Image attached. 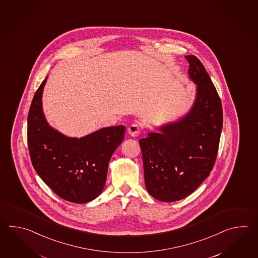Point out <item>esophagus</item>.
Masks as SVG:
<instances>
[{
  "label": "esophagus",
  "instance_id": "esophagus-1",
  "mask_svg": "<svg viewBox=\"0 0 258 258\" xmlns=\"http://www.w3.org/2000/svg\"><path fill=\"white\" fill-rule=\"evenodd\" d=\"M128 134L131 136L132 137H137L139 136L140 134V130H139V127L137 124H132L131 126L128 128Z\"/></svg>",
  "mask_w": 258,
  "mask_h": 258
}]
</instances>
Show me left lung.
<instances>
[{
    "mask_svg": "<svg viewBox=\"0 0 258 258\" xmlns=\"http://www.w3.org/2000/svg\"><path fill=\"white\" fill-rule=\"evenodd\" d=\"M185 58L189 78L197 85L191 109L139 140L147 190L162 202L186 198L209 177L222 130L221 101L209 74L196 56Z\"/></svg>",
    "mask_w": 258,
    "mask_h": 258,
    "instance_id": "8db88e82",
    "label": "left lung"
}]
</instances>
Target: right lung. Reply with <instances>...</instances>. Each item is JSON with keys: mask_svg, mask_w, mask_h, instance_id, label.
Instances as JSON below:
<instances>
[{"mask_svg": "<svg viewBox=\"0 0 258 258\" xmlns=\"http://www.w3.org/2000/svg\"><path fill=\"white\" fill-rule=\"evenodd\" d=\"M48 77L34 95L28 118V142L34 169L42 181L72 203H88L104 188L112 154L121 145L125 127H105L88 136L66 137L50 126L42 109Z\"/></svg>", "mask_w": 258, "mask_h": 258, "instance_id": "add662e5", "label": "right lung"}]
</instances>
